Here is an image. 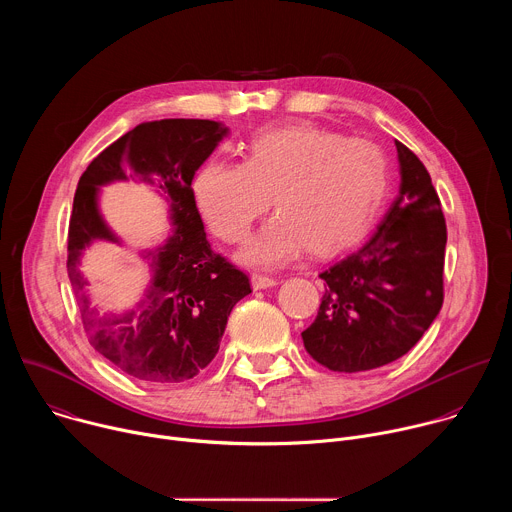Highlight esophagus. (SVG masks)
<instances>
[{
    "mask_svg": "<svg viewBox=\"0 0 512 512\" xmlns=\"http://www.w3.org/2000/svg\"><path fill=\"white\" fill-rule=\"evenodd\" d=\"M251 283H253V289H265V287L277 285V279H273V277H269V275L253 273V275H251Z\"/></svg>",
    "mask_w": 512,
    "mask_h": 512,
    "instance_id": "obj_1",
    "label": "esophagus"
}]
</instances>
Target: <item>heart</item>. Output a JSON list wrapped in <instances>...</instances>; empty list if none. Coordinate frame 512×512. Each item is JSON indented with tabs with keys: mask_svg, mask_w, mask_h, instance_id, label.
<instances>
[{
	"mask_svg": "<svg viewBox=\"0 0 512 512\" xmlns=\"http://www.w3.org/2000/svg\"><path fill=\"white\" fill-rule=\"evenodd\" d=\"M389 190L379 145L316 125L255 133L241 164L206 162L194 194L210 229L229 245L247 241L273 200L277 214L245 249L257 267H279L306 247L334 253L367 233Z\"/></svg>",
	"mask_w": 512,
	"mask_h": 512,
	"instance_id": "1",
	"label": "heart"
}]
</instances>
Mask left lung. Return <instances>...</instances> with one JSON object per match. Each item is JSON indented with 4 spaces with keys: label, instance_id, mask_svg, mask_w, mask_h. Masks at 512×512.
Wrapping results in <instances>:
<instances>
[{
    "label": "left lung",
    "instance_id": "obj_1",
    "mask_svg": "<svg viewBox=\"0 0 512 512\" xmlns=\"http://www.w3.org/2000/svg\"><path fill=\"white\" fill-rule=\"evenodd\" d=\"M401 190L377 233L330 263L308 354L336 373L371 371L409 352L444 304L446 218L429 172L395 141Z\"/></svg>",
    "mask_w": 512,
    "mask_h": 512
}]
</instances>
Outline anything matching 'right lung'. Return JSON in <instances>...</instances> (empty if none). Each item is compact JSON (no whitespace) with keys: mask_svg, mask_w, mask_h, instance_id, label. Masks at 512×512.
<instances>
[{"mask_svg":"<svg viewBox=\"0 0 512 512\" xmlns=\"http://www.w3.org/2000/svg\"><path fill=\"white\" fill-rule=\"evenodd\" d=\"M227 133L208 119L145 121L105 148L83 172L68 223L66 269L89 342L125 375L145 383H182L202 373L221 346L233 306L251 294L249 277L206 239L192 178ZM135 171L157 176L173 200L175 235L155 255V281L137 311L99 319L76 269L95 238L114 240L96 210V190Z\"/></svg>","mask_w":512,"mask_h":512,"instance_id":"right-lung-1","label":"right lung"}]
</instances>
